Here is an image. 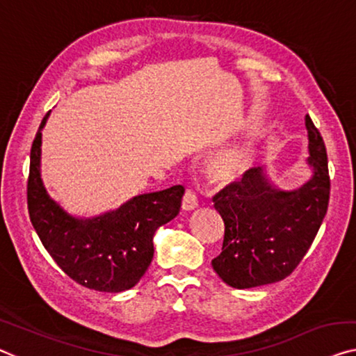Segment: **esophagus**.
<instances>
[{
  "instance_id": "34e87169",
  "label": "esophagus",
  "mask_w": 356,
  "mask_h": 356,
  "mask_svg": "<svg viewBox=\"0 0 356 356\" xmlns=\"http://www.w3.org/2000/svg\"><path fill=\"white\" fill-rule=\"evenodd\" d=\"M196 206H198V196H196L193 190L188 188L182 198V209L192 211L196 208Z\"/></svg>"
}]
</instances>
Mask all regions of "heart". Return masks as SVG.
Returning <instances> with one entry per match:
<instances>
[{
	"instance_id": "b5f03b06",
	"label": "heart",
	"mask_w": 356,
	"mask_h": 356,
	"mask_svg": "<svg viewBox=\"0 0 356 356\" xmlns=\"http://www.w3.org/2000/svg\"><path fill=\"white\" fill-rule=\"evenodd\" d=\"M252 160V152L249 145H236L222 152L211 163V172L217 180L232 182L240 179L246 172Z\"/></svg>"
}]
</instances>
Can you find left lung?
Wrapping results in <instances>:
<instances>
[{"mask_svg":"<svg viewBox=\"0 0 356 356\" xmlns=\"http://www.w3.org/2000/svg\"><path fill=\"white\" fill-rule=\"evenodd\" d=\"M305 127L312 177L302 187L291 192L277 188L259 166L212 198L225 233L222 252L211 264L232 288H256L289 277L320 230L331 190L327 155L309 115Z\"/></svg>","mask_w":356,"mask_h":356,"instance_id":"obj_1","label":"left lung"}]
</instances>
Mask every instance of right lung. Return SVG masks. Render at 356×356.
Here are the masks:
<instances>
[{"instance_id": "obj_1", "label": "right lung", "mask_w": 356, "mask_h": 356, "mask_svg": "<svg viewBox=\"0 0 356 356\" xmlns=\"http://www.w3.org/2000/svg\"><path fill=\"white\" fill-rule=\"evenodd\" d=\"M42 118L30 152L26 203L42 246L72 280L102 293L131 289L153 259V235L179 214L185 188L137 195L118 209L95 217H75L47 195L41 180Z\"/></svg>"}]
</instances>
